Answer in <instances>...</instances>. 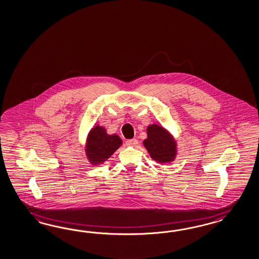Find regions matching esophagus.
Masks as SVG:
<instances>
[{
  "label": "esophagus",
  "mask_w": 259,
  "mask_h": 259,
  "mask_svg": "<svg viewBox=\"0 0 259 259\" xmlns=\"http://www.w3.org/2000/svg\"><path fill=\"white\" fill-rule=\"evenodd\" d=\"M137 144H138V141H137V139H135V138L126 141V146H128V147H134V146H136Z\"/></svg>",
  "instance_id": "obj_1"
}]
</instances>
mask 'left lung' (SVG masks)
<instances>
[{
    "label": "left lung",
    "instance_id": "left-lung-1",
    "mask_svg": "<svg viewBox=\"0 0 259 259\" xmlns=\"http://www.w3.org/2000/svg\"><path fill=\"white\" fill-rule=\"evenodd\" d=\"M148 138L144 146L150 157L159 163L171 162L176 154V144L169 133L158 125H151L147 130Z\"/></svg>",
    "mask_w": 259,
    "mask_h": 259
}]
</instances>
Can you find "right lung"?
I'll return each instance as SVG.
<instances>
[{
	"label": "right lung",
	"instance_id": "right-lung-1",
	"mask_svg": "<svg viewBox=\"0 0 259 259\" xmlns=\"http://www.w3.org/2000/svg\"><path fill=\"white\" fill-rule=\"evenodd\" d=\"M122 145L118 135H109L103 126L94 127L89 134L86 154L92 163H102Z\"/></svg>",
	"mask_w": 259,
	"mask_h": 259
}]
</instances>
